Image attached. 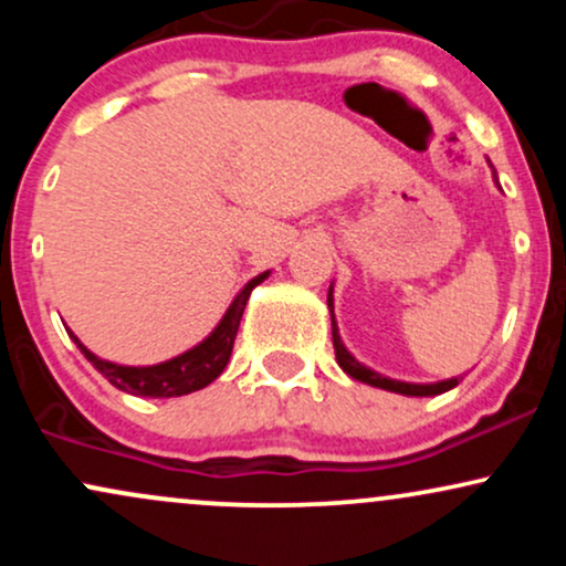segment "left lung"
<instances>
[{
	"mask_svg": "<svg viewBox=\"0 0 566 566\" xmlns=\"http://www.w3.org/2000/svg\"><path fill=\"white\" fill-rule=\"evenodd\" d=\"M327 305H329V314H333V287H329V292H327ZM333 346H335V359H337V365L343 367V373L350 375L354 380L367 382V386L382 388V391H394L401 396H437V394L450 391V388L458 386V380H460V378H450V380H441V382H401V380H391V378H386V375L375 373V369L361 365L359 359H354V356L348 354V348L343 346L340 333H337V324H335V314H333Z\"/></svg>",
	"mask_w": 566,
	"mask_h": 566,
	"instance_id": "8db88e82",
	"label": "left lung"
}]
</instances>
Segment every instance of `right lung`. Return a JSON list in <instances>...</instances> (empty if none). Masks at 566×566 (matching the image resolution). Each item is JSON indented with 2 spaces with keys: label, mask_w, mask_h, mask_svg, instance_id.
I'll list each match as a JSON object with an SVG mask.
<instances>
[{
  "label": "right lung",
  "mask_w": 566,
  "mask_h": 566,
  "mask_svg": "<svg viewBox=\"0 0 566 566\" xmlns=\"http://www.w3.org/2000/svg\"><path fill=\"white\" fill-rule=\"evenodd\" d=\"M269 276V271L258 274L255 279L244 284V290L233 297V303L226 311V316L220 319V324L212 329L199 346H193L186 354L175 356L170 361H161V365H151V367H125V365H114V361L101 359L95 356L93 350L84 348L82 340L69 329L71 340L80 346V350L87 356V361H93V367L103 375L112 386L119 388V391H127L133 396H151V399H170V396H186L191 391H199V388L210 386L212 380L223 373L226 365L231 359V348L233 340H237V329L239 322H242L244 305L250 292Z\"/></svg>",
  "instance_id": "obj_1"
}]
</instances>
